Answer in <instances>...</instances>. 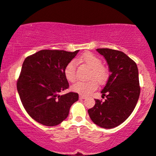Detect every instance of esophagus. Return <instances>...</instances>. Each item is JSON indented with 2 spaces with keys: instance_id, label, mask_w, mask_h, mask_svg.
I'll return each instance as SVG.
<instances>
[{
  "instance_id": "1",
  "label": "esophagus",
  "mask_w": 156,
  "mask_h": 156,
  "mask_svg": "<svg viewBox=\"0 0 156 156\" xmlns=\"http://www.w3.org/2000/svg\"><path fill=\"white\" fill-rule=\"evenodd\" d=\"M79 97H80V98H81V99H84V98H86V96H83V95H80Z\"/></svg>"
}]
</instances>
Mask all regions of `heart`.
Segmentation results:
<instances>
[{"label": "heart", "instance_id": "b5f03b06", "mask_svg": "<svg viewBox=\"0 0 156 156\" xmlns=\"http://www.w3.org/2000/svg\"><path fill=\"white\" fill-rule=\"evenodd\" d=\"M78 60L79 62H84L90 69H92L89 76L90 78H94L101 83L106 80V76H107L106 70L104 67H102L101 59L98 58L97 56L92 53L87 52L83 55L80 58H78ZM76 67L77 61L73 60L67 65L65 68V76L69 82L73 83L76 81L77 78ZM95 80L90 79L87 81H78L73 85L71 89L73 91L78 93L80 95H89L97 88V83Z\"/></svg>", "mask_w": 156, "mask_h": 156}]
</instances>
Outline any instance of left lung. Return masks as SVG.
<instances>
[{"instance_id":"obj_1","label":"left lung","mask_w":156,"mask_h":156,"mask_svg":"<svg viewBox=\"0 0 156 156\" xmlns=\"http://www.w3.org/2000/svg\"><path fill=\"white\" fill-rule=\"evenodd\" d=\"M107 62L110 76L101 93L105 101L95 99L88 112L96 125L112 129L123 123L133 112L140 93L137 65L121 51L97 49Z\"/></svg>"}]
</instances>
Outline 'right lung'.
Segmentation results:
<instances>
[{
    "mask_svg": "<svg viewBox=\"0 0 156 156\" xmlns=\"http://www.w3.org/2000/svg\"><path fill=\"white\" fill-rule=\"evenodd\" d=\"M78 52L43 50L23 61L17 90L25 110L35 121L52 127L68 117L78 94L59 93L69 87L64 70Z\"/></svg>",
    "mask_w": 156,
    "mask_h": 156,
    "instance_id": "1",
    "label": "right lung"
}]
</instances>
